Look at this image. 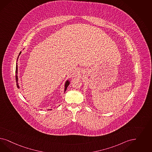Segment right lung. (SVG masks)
<instances>
[{
    "label": "right lung",
    "instance_id": "right-lung-1",
    "mask_svg": "<svg viewBox=\"0 0 152 152\" xmlns=\"http://www.w3.org/2000/svg\"><path fill=\"white\" fill-rule=\"evenodd\" d=\"M21 52L20 53L19 56L21 54ZM19 56H18V58ZM18 58H17V60H18ZM16 83H17V88H20V86H19L18 84V76H17V73H18V66H17V63H16ZM69 84V80H67V81H66V83H65V85H64V92L66 91V90H67V87H68Z\"/></svg>",
    "mask_w": 152,
    "mask_h": 152
}]
</instances>
